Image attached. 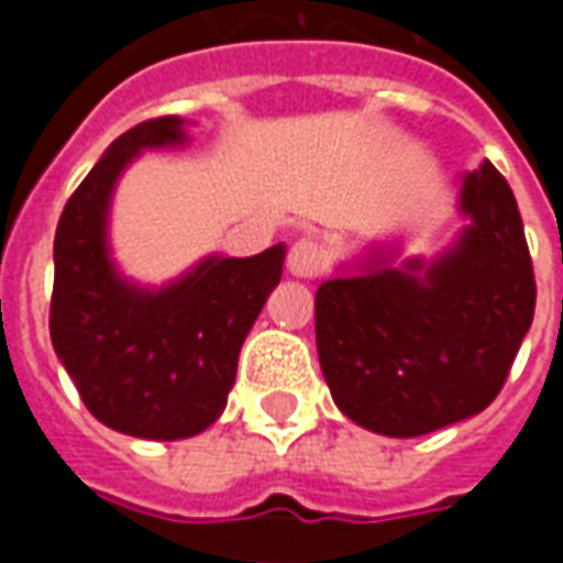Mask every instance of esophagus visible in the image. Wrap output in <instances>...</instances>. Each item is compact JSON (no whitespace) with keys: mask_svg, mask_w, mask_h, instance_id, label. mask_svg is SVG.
Listing matches in <instances>:
<instances>
[{"mask_svg":"<svg viewBox=\"0 0 563 563\" xmlns=\"http://www.w3.org/2000/svg\"><path fill=\"white\" fill-rule=\"evenodd\" d=\"M286 268L292 277H301V280H313L322 268V250L313 238H298L286 256Z\"/></svg>","mask_w":563,"mask_h":563,"instance_id":"obj_1","label":"esophagus"}]
</instances>
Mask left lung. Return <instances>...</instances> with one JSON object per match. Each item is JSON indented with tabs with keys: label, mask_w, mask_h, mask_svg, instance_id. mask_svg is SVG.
Here are the masks:
<instances>
[{
	"label": "left lung",
	"mask_w": 563,
	"mask_h": 563,
	"mask_svg": "<svg viewBox=\"0 0 563 563\" xmlns=\"http://www.w3.org/2000/svg\"><path fill=\"white\" fill-rule=\"evenodd\" d=\"M461 229L431 262L371 250L317 289L331 398L374 434L419 437L483 413L531 329L537 283L512 189L492 162L461 177Z\"/></svg>",
	"instance_id": "1"
}]
</instances>
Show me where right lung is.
<instances>
[{"instance_id":"right-lung-1","label":"right lung","mask_w":563,"mask_h":563,"mask_svg":"<svg viewBox=\"0 0 563 563\" xmlns=\"http://www.w3.org/2000/svg\"><path fill=\"white\" fill-rule=\"evenodd\" d=\"M186 144V120L123 132L68 198L54 241L51 341L80 401L120 434L184 440L220 419L253 322L280 283L286 246L208 256L159 289L126 280L111 258V196L141 150Z\"/></svg>"}]
</instances>
